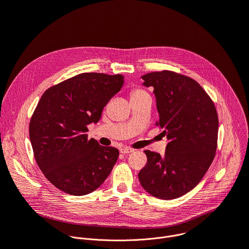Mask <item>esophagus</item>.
<instances>
[{
	"mask_svg": "<svg viewBox=\"0 0 249 249\" xmlns=\"http://www.w3.org/2000/svg\"><path fill=\"white\" fill-rule=\"evenodd\" d=\"M134 152V149H131V148H128V147H123L120 149V153L121 154H130V153H133Z\"/></svg>",
	"mask_w": 249,
	"mask_h": 249,
	"instance_id": "1",
	"label": "esophagus"
}]
</instances>
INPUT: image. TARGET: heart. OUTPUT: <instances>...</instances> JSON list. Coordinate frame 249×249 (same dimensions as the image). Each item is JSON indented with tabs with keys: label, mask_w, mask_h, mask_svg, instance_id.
I'll list each match as a JSON object with an SVG mask.
<instances>
[{
	"label": "heart",
	"mask_w": 249,
	"mask_h": 249,
	"mask_svg": "<svg viewBox=\"0 0 249 249\" xmlns=\"http://www.w3.org/2000/svg\"><path fill=\"white\" fill-rule=\"evenodd\" d=\"M145 94H148L147 91L141 89H133L132 92H131V97H139V96H142V95H145Z\"/></svg>",
	"instance_id": "b5f03b06"
}]
</instances>
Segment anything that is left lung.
Returning a JSON list of instances; mask_svg holds the SVG:
<instances>
[{
    "instance_id": "8db88e82",
    "label": "left lung",
    "mask_w": 249,
    "mask_h": 249,
    "mask_svg": "<svg viewBox=\"0 0 249 249\" xmlns=\"http://www.w3.org/2000/svg\"><path fill=\"white\" fill-rule=\"evenodd\" d=\"M154 88L160 119L168 140L165 153L146 150L148 160L138 174L140 183L152 196L170 200L192 190L215 158L219 119L207 92L193 79L171 71L142 77Z\"/></svg>"
}]
</instances>
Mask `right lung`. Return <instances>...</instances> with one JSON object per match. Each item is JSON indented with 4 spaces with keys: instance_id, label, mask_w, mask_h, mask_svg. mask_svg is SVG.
<instances>
[{
    "instance_id": "obj_1",
    "label": "right lung",
    "mask_w": 249,
    "mask_h": 249,
    "mask_svg": "<svg viewBox=\"0 0 249 249\" xmlns=\"http://www.w3.org/2000/svg\"><path fill=\"white\" fill-rule=\"evenodd\" d=\"M123 84L122 75L84 73L42 94L30 119L29 138L35 160L58 189L87 195L110 174L119 151L100 146L86 132Z\"/></svg>"
}]
</instances>
